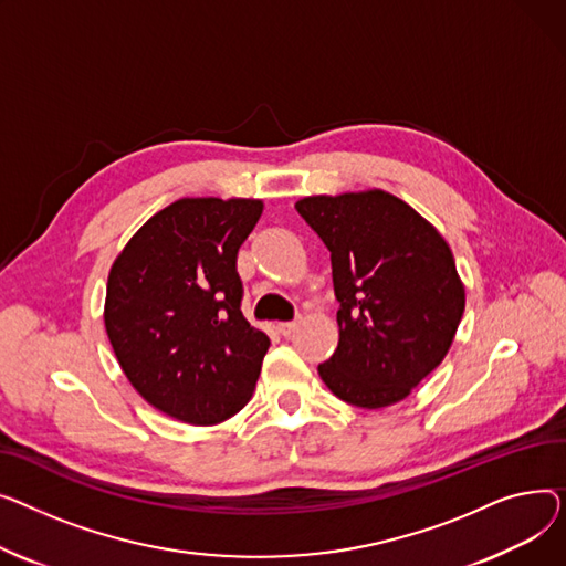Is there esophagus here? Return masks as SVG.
<instances>
[{
  "label": "esophagus",
  "mask_w": 566,
  "mask_h": 566,
  "mask_svg": "<svg viewBox=\"0 0 566 566\" xmlns=\"http://www.w3.org/2000/svg\"><path fill=\"white\" fill-rule=\"evenodd\" d=\"M296 324H298V319H292V322H281V324H279V331H281V336H290V334H294V328H296Z\"/></svg>",
  "instance_id": "obj_1"
}]
</instances>
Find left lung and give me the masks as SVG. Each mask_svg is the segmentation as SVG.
Listing matches in <instances>:
<instances>
[{"label": "left lung", "instance_id": "obj_1", "mask_svg": "<svg viewBox=\"0 0 566 566\" xmlns=\"http://www.w3.org/2000/svg\"><path fill=\"white\" fill-rule=\"evenodd\" d=\"M296 212L331 251L338 349L317 365L328 390L360 409L405 397L446 358L463 285L437 228L386 191L302 198Z\"/></svg>", "mask_w": 566, "mask_h": 566}]
</instances>
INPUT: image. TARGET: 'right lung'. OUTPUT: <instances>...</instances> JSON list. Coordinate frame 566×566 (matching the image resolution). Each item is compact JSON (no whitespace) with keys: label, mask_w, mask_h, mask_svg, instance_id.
I'll return each mask as SVG.
<instances>
[{"label":"right lung","mask_w":566,"mask_h":566,"mask_svg":"<svg viewBox=\"0 0 566 566\" xmlns=\"http://www.w3.org/2000/svg\"><path fill=\"white\" fill-rule=\"evenodd\" d=\"M260 214L249 198H182L114 262L109 343L129 384L166 416L217 424L249 402L270 338L242 315L238 251Z\"/></svg>","instance_id":"add662e5"}]
</instances>
